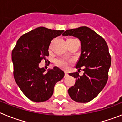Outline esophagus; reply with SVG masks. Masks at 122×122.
I'll return each instance as SVG.
<instances>
[{
  "label": "esophagus",
  "mask_w": 122,
  "mask_h": 122,
  "mask_svg": "<svg viewBox=\"0 0 122 122\" xmlns=\"http://www.w3.org/2000/svg\"><path fill=\"white\" fill-rule=\"evenodd\" d=\"M68 75V73L67 71H65V76H67Z\"/></svg>",
  "instance_id": "34e87169"
}]
</instances>
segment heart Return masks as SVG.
I'll list each match as a JSON object with an SVG mask.
<instances>
[{"label": "heart", "mask_w": 122, "mask_h": 122, "mask_svg": "<svg viewBox=\"0 0 122 122\" xmlns=\"http://www.w3.org/2000/svg\"><path fill=\"white\" fill-rule=\"evenodd\" d=\"M55 63L57 66L62 68H65L67 67L68 62L67 60L64 59H57L55 60Z\"/></svg>", "instance_id": "obj_1"}]
</instances>
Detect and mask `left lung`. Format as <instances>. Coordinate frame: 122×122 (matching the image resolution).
Segmentation results:
<instances>
[{
	"label": "left lung",
	"mask_w": 122,
	"mask_h": 122,
	"mask_svg": "<svg viewBox=\"0 0 122 122\" xmlns=\"http://www.w3.org/2000/svg\"><path fill=\"white\" fill-rule=\"evenodd\" d=\"M63 35L78 38L81 43V54L76 68L84 66L82 76L77 72L69 75L76 78L74 86L68 89L69 95L78 103H87L103 90L108 79L111 57L106 41L95 31L86 26L65 31Z\"/></svg>",
	"instance_id": "left-lung-1"
}]
</instances>
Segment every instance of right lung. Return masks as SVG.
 Instances as JSON below:
<instances>
[{
    "mask_svg": "<svg viewBox=\"0 0 122 122\" xmlns=\"http://www.w3.org/2000/svg\"><path fill=\"white\" fill-rule=\"evenodd\" d=\"M63 32L38 27L22 35L13 49L11 58L15 81L24 94L34 102L49 100L53 94L55 84L64 77V72L58 67L45 73L46 70L38 66L43 59L46 61L52 40Z\"/></svg>",
    "mask_w": 122,
    "mask_h": 122,
    "instance_id": "right-lung-1",
    "label": "right lung"
}]
</instances>
